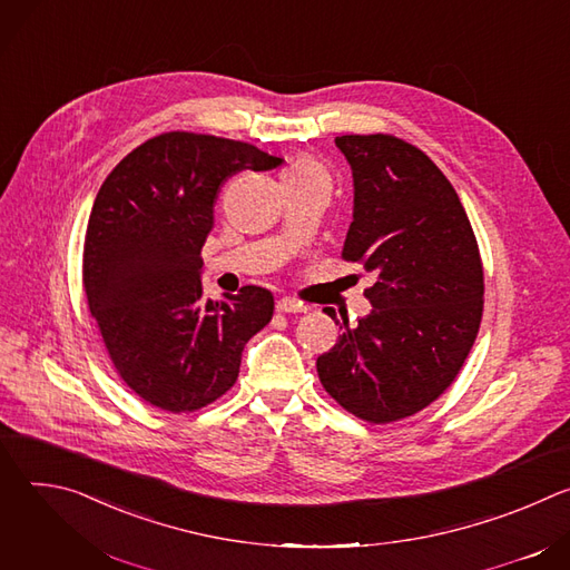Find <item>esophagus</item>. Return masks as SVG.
<instances>
[{
  "mask_svg": "<svg viewBox=\"0 0 570 570\" xmlns=\"http://www.w3.org/2000/svg\"><path fill=\"white\" fill-rule=\"evenodd\" d=\"M304 311H306V308H304L302 304H297V302H293V299H288V297H284V299L277 302V313L291 315V313H304Z\"/></svg>",
  "mask_w": 570,
  "mask_h": 570,
  "instance_id": "obj_1",
  "label": "esophagus"
}]
</instances>
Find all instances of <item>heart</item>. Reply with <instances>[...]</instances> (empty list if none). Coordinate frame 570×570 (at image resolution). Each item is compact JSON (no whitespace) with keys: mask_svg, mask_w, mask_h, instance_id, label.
<instances>
[{"mask_svg":"<svg viewBox=\"0 0 570 570\" xmlns=\"http://www.w3.org/2000/svg\"><path fill=\"white\" fill-rule=\"evenodd\" d=\"M282 180H330L327 171L315 159L299 157L293 165H288L282 174Z\"/></svg>","mask_w":570,"mask_h":570,"instance_id":"1","label":"heart"}]
</instances>
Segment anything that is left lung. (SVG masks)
<instances>
[{
	"mask_svg": "<svg viewBox=\"0 0 570 570\" xmlns=\"http://www.w3.org/2000/svg\"><path fill=\"white\" fill-rule=\"evenodd\" d=\"M336 146L354 178L343 259L374 275L372 311L356 327L343 315L338 343L315 367L347 413L390 424L426 409L464 365L482 317V262L455 189L426 153L381 132Z\"/></svg>",
	"mask_w": 570,
	"mask_h": 570,
	"instance_id": "8db88e82",
	"label": "left lung"
}]
</instances>
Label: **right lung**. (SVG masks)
<instances>
[{"label": "right lung", "mask_w": 570, "mask_h": 570, "mask_svg": "<svg viewBox=\"0 0 570 570\" xmlns=\"http://www.w3.org/2000/svg\"><path fill=\"white\" fill-rule=\"evenodd\" d=\"M279 165L246 141L174 130L130 150L101 185L83 286L119 376L155 409L194 413L223 396L271 322L275 299L262 286L203 297L200 250L223 183Z\"/></svg>", "instance_id": "add662e5"}]
</instances>
